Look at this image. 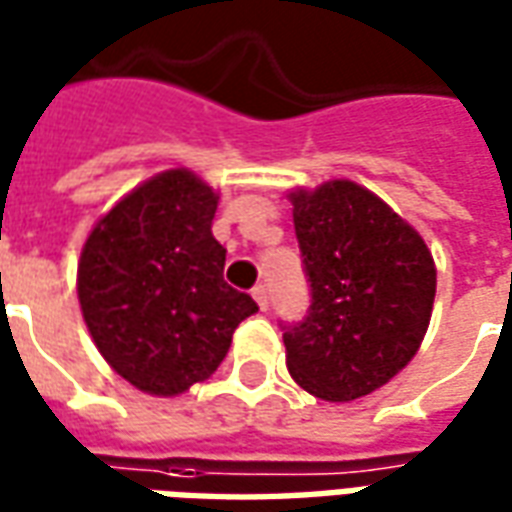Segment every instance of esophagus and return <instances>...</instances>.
Here are the masks:
<instances>
[{"label":"esophagus","mask_w":512,"mask_h":512,"mask_svg":"<svg viewBox=\"0 0 512 512\" xmlns=\"http://www.w3.org/2000/svg\"><path fill=\"white\" fill-rule=\"evenodd\" d=\"M252 299L257 301V307H260V310H268V290H266V285H257V288L252 290Z\"/></svg>","instance_id":"1"}]
</instances>
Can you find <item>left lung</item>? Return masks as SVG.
I'll return each mask as SVG.
<instances>
[{
  "mask_svg": "<svg viewBox=\"0 0 512 512\" xmlns=\"http://www.w3.org/2000/svg\"><path fill=\"white\" fill-rule=\"evenodd\" d=\"M293 224L310 277V315L285 332L293 381L329 403H348L414 359L436 299L425 238L354 180L293 189Z\"/></svg>",
  "mask_w": 512,
  "mask_h": 512,
  "instance_id": "left-lung-1",
  "label": "left lung"
}]
</instances>
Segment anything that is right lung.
I'll list each match as a JSON object with an SVG mask.
<instances>
[{"label":"right lung","mask_w":512,"mask_h":512,"mask_svg":"<svg viewBox=\"0 0 512 512\" xmlns=\"http://www.w3.org/2000/svg\"><path fill=\"white\" fill-rule=\"evenodd\" d=\"M219 194L191 169L139 183L93 224L76 293L106 365L139 392L178 397L213 376L252 296L224 282Z\"/></svg>","instance_id":"right-lung-1"}]
</instances>
